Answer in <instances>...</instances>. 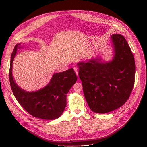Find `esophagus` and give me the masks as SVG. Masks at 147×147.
<instances>
[{
  "instance_id": "obj_1",
  "label": "esophagus",
  "mask_w": 147,
  "mask_h": 147,
  "mask_svg": "<svg viewBox=\"0 0 147 147\" xmlns=\"http://www.w3.org/2000/svg\"><path fill=\"white\" fill-rule=\"evenodd\" d=\"M74 71H75L76 74L78 76V67L77 66H74Z\"/></svg>"
}]
</instances>
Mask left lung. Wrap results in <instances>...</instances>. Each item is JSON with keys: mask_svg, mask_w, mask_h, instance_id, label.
<instances>
[{"mask_svg": "<svg viewBox=\"0 0 147 147\" xmlns=\"http://www.w3.org/2000/svg\"><path fill=\"white\" fill-rule=\"evenodd\" d=\"M113 57L108 61L96 57L77 63L78 76L90 109L98 113L113 111L125 103L134 84L135 61L120 34L111 36Z\"/></svg>", "mask_w": 147, "mask_h": 147, "instance_id": "left-lung-1", "label": "left lung"}]
</instances>
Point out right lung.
Instances as JSON below:
<instances>
[{"mask_svg":"<svg viewBox=\"0 0 147 147\" xmlns=\"http://www.w3.org/2000/svg\"><path fill=\"white\" fill-rule=\"evenodd\" d=\"M24 47L22 43L16 44L11 56L9 80L13 93L21 106L32 116L44 120L56 119L65 111L66 94L77 81V77L71 68L53 74L48 84L40 90L25 91L16 83L12 72L17 51Z\"/></svg>","mask_w":147,"mask_h":147,"instance_id":"add662e5","label":"right lung"}]
</instances>
